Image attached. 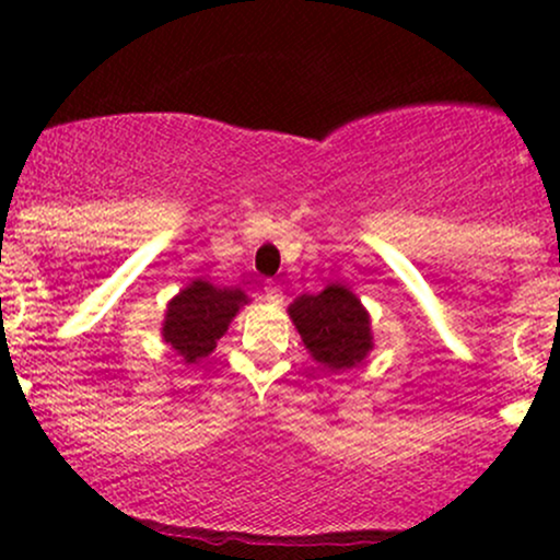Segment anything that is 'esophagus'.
Here are the masks:
<instances>
[{"label": "esophagus", "instance_id": "1", "mask_svg": "<svg viewBox=\"0 0 560 560\" xmlns=\"http://www.w3.org/2000/svg\"><path fill=\"white\" fill-rule=\"evenodd\" d=\"M262 292H266V300L271 302V305H279V302L284 300V292H281V287H279V284H273V281H268V284H266V289H262Z\"/></svg>", "mask_w": 560, "mask_h": 560}]
</instances>
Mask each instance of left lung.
<instances>
[{"mask_svg": "<svg viewBox=\"0 0 560 560\" xmlns=\"http://www.w3.org/2000/svg\"><path fill=\"white\" fill-rule=\"evenodd\" d=\"M287 313L305 350L324 369L347 371L374 350L371 316L350 287L326 284L318 294H300Z\"/></svg>", "mask_w": 560, "mask_h": 560, "instance_id": "left-lung-1", "label": "left lung"}]
</instances>
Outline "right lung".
<instances>
[{"label": "right lung", "mask_w": 560, "mask_h": 560, "mask_svg": "<svg viewBox=\"0 0 560 560\" xmlns=\"http://www.w3.org/2000/svg\"><path fill=\"white\" fill-rule=\"evenodd\" d=\"M247 302L242 289H221L202 279L189 281L165 307L163 342L186 365L205 361Z\"/></svg>", "instance_id": "1"}]
</instances>
